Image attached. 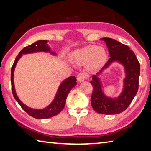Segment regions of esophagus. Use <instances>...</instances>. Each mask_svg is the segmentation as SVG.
<instances>
[{
    "label": "esophagus",
    "mask_w": 151,
    "mask_h": 151,
    "mask_svg": "<svg viewBox=\"0 0 151 151\" xmlns=\"http://www.w3.org/2000/svg\"><path fill=\"white\" fill-rule=\"evenodd\" d=\"M87 75H86V73H80L79 74H78V75H77V81H78V82H83V81H84L85 80V79L87 78Z\"/></svg>",
    "instance_id": "obj_1"
}]
</instances>
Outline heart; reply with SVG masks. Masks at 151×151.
Here are the masks:
<instances>
[{"label":"heart","mask_w":151,"mask_h":151,"mask_svg":"<svg viewBox=\"0 0 151 151\" xmlns=\"http://www.w3.org/2000/svg\"><path fill=\"white\" fill-rule=\"evenodd\" d=\"M71 60L78 64L87 63L91 69H98L106 62L107 55L105 49L96 45H88L79 48L71 54Z\"/></svg>","instance_id":"b5f03b06"}]
</instances>
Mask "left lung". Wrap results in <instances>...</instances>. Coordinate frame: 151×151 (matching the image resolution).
I'll return each mask as SVG.
<instances>
[{"instance_id": "left-lung-1", "label": "left lung", "mask_w": 151, "mask_h": 151, "mask_svg": "<svg viewBox=\"0 0 151 151\" xmlns=\"http://www.w3.org/2000/svg\"><path fill=\"white\" fill-rule=\"evenodd\" d=\"M109 49L110 58L103 68L92 76L91 85L93 91L91 96V105L98 113L116 114L125 111L133 100L139 89L140 64L133 51L128 46L117 40L103 38ZM113 62H119L124 66L125 77L123 91L116 97H107L102 91V84L99 76Z\"/></svg>"}]
</instances>
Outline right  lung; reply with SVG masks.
Wrapping results in <instances>:
<instances>
[{
	"mask_svg": "<svg viewBox=\"0 0 151 151\" xmlns=\"http://www.w3.org/2000/svg\"><path fill=\"white\" fill-rule=\"evenodd\" d=\"M47 40H40L38 41L35 42L33 44L29 46L24 47L22 49L19 54L18 55L17 57L15 58L13 65L11 68V86H12V94L14 97L15 100H16L19 105L22 107V109L24 111L29 114L30 116L34 117L37 119H48L50 117H52L57 114H59L62 111V110L64 109L66 103V99L67 97L68 93L70 91L74 86L76 85V79L75 76H71L69 77L66 78L64 80L62 83H60L59 87H58L57 93L55 96L54 99L52 101L49 105L45 107L42 109H32L30 107L27 106L22 102L20 100L19 97H18L16 91L14 88V68L16 67V65L18 63V61L20 59L22 55L26 54H30V53L35 52H48L50 55L57 56V54L55 52L51 51L50 48L48 47L47 44Z\"/></svg>",
	"mask_w": 151,
	"mask_h": 151,
	"instance_id": "add662e5",
	"label": "right lung"
}]
</instances>
